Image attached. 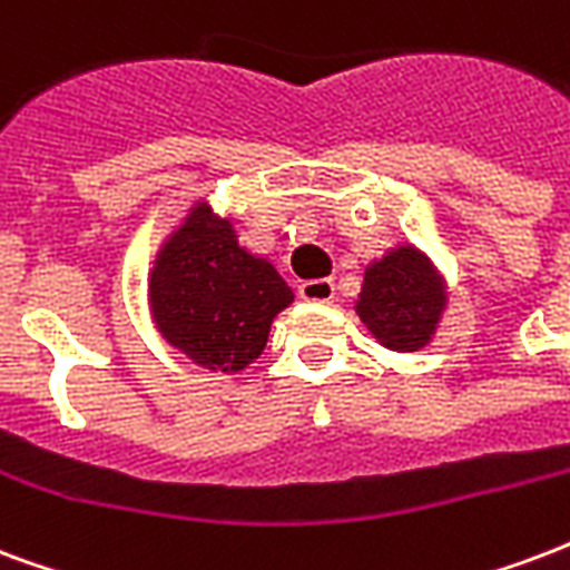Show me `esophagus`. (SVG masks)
I'll return each mask as SVG.
<instances>
[{
	"label": "esophagus",
	"mask_w": 570,
	"mask_h": 570,
	"mask_svg": "<svg viewBox=\"0 0 570 570\" xmlns=\"http://www.w3.org/2000/svg\"><path fill=\"white\" fill-rule=\"evenodd\" d=\"M336 285L331 279H309L301 285V297L309 303H331Z\"/></svg>",
	"instance_id": "esophagus-1"
}]
</instances>
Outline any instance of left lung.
Here are the masks:
<instances>
[{
	"instance_id": "left-lung-1",
	"label": "left lung",
	"mask_w": 570,
	"mask_h": 570,
	"mask_svg": "<svg viewBox=\"0 0 570 570\" xmlns=\"http://www.w3.org/2000/svg\"><path fill=\"white\" fill-rule=\"evenodd\" d=\"M444 276L414 246H396L363 273L354 312L375 340L391 351H421L442 321Z\"/></svg>"
}]
</instances>
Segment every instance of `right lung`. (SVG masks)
Listing matches in <instances>:
<instances>
[{
  "label": "right lung",
  "mask_w": 570,
  "mask_h": 570,
  "mask_svg": "<svg viewBox=\"0 0 570 570\" xmlns=\"http://www.w3.org/2000/svg\"><path fill=\"white\" fill-rule=\"evenodd\" d=\"M149 312L158 333L209 372H243L267 345L269 324L294 301L267 258L237 243L207 200L188 209L156 255Z\"/></svg>",
  "instance_id": "add662e5"
}]
</instances>
